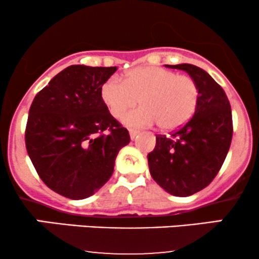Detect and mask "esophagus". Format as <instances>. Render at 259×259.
Masks as SVG:
<instances>
[{
	"instance_id": "esophagus-1",
	"label": "esophagus",
	"mask_w": 259,
	"mask_h": 259,
	"mask_svg": "<svg viewBox=\"0 0 259 259\" xmlns=\"http://www.w3.org/2000/svg\"><path fill=\"white\" fill-rule=\"evenodd\" d=\"M139 133H140L139 130H135V129H130V130H129V134H130V139H132V140L135 139L136 136L139 135Z\"/></svg>"
}]
</instances>
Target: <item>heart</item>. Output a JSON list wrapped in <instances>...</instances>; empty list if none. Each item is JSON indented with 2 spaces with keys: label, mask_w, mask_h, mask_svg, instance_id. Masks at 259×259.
<instances>
[{
  "label": "heart",
  "mask_w": 259,
  "mask_h": 259,
  "mask_svg": "<svg viewBox=\"0 0 259 259\" xmlns=\"http://www.w3.org/2000/svg\"><path fill=\"white\" fill-rule=\"evenodd\" d=\"M101 99L114 118H121L127 111L141 103L124 117L130 126H151L158 123L162 130L179 129L191 119L197 108L200 90L189 75L158 67H139L118 76L107 79L101 88Z\"/></svg>",
  "instance_id": "b5f03b06"
}]
</instances>
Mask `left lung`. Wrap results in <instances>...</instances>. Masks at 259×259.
Masks as SVG:
<instances>
[{"label": "left lung", "instance_id": "8db88e82", "mask_svg": "<svg viewBox=\"0 0 259 259\" xmlns=\"http://www.w3.org/2000/svg\"><path fill=\"white\" fill-rule=\"evenodd\" d=\"M197 82L200 99L192 118L171 134L156 136L147 154L151 177L170 195L186 197L209 185L221 170L233 139L230 102L206 70L192 64L167 65Z\"/></svg>", "mask_w": 259, "mask_h": 259}]
</instances>
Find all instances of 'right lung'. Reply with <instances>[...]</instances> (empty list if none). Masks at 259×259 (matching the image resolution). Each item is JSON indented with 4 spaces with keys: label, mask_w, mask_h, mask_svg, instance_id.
<instances>
[{
    "label": "right lung",
    "mask_w": 259,
    "mask_h": 259,
    "mask_svg": "<svg viewBox=\"0 0 259 259\" xmlns=\"http://www.w3.org/2000/svg\"><path fill=\"white\" fill-rule=\"evenodd\" d=\"M115 70L70 65L37 92L29 109V157L41 180L67 198L82 200L105 185L130 142L101 99L102 84Z\"/></svg>",
    "instance_id": "add662e5"
}]
</instances>
